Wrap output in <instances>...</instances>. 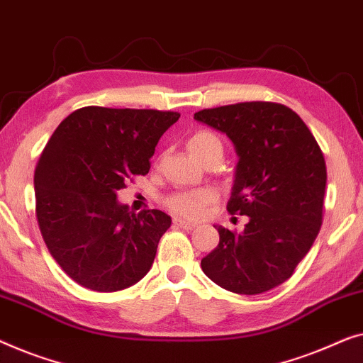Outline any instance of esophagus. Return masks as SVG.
<instances>
[{"label":"esophagus","mask_w":363,"mask_h":363,"mask_svg":"<svg viewBox=\"0 0 363 363\" xmlns=\"http://www.w3.org/2000/svg\"><path fill=\"white\" fill-rule=\"evenodd\" d=\"M174 225L182 228V230H192V228L196 227V223L187 222V220H182V218H174Z\"/></svg>","instance_id":"obj_1"}]
</instances>
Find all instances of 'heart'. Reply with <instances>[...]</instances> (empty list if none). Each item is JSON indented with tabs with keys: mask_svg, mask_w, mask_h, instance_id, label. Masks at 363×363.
I'll use <instances>...</instances> for the list:
<instances>
[{
	"mask_svg": "<svg viewBox=\"0 0 363 363\" xmlns=\"http://www.w3.org/2000/svg\"><path fill=\"white\" fill-rule=\"evenodd\" d=\"M189 151L197 157L199 161H202L203 157L213 152L222 155L223 146L220 140L216 135L208 131H197L189 138L187 141ZM217 199V192L211 187H201L194 189V191H182L176 192L167 199V207L177 216L187 217V218H199L203 216L206 207L208 203H212Z\"/></svg>",
	"mask_w": 363,
	"mask_h": 363,
	"instance_id": "1",
	"label": "heart"
}]
</instances>
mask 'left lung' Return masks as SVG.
<instances>
[{"mask_svg": "<svg viewBox=\"0 0 363 363\" xmlns=\"http://www.w3.org/2000/svg\"><path fill=\"white\" fill-rule=\"evenodd\" d=\"M194 120L233 143L238 162L227 211L248 217L242 233L213 225L220 242L202 258V272L237 294L277 288L319 233L328 182L323 151L293 110L272 101L201 110Z\"/></svg>", "mask_w": 363, "mask_h": 363, "instance_id": "left-lung-1", "label": "left lung"}]
</instances>
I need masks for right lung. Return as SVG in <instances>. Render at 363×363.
Here are the masks:
<instances>
[{
	"instance_id": "right-lung-1",
	"label": "right lung",
	"mask_w": 363,
	"mask_h": 363,
	"mask_svg": "<svg viewBox=\"0 0 363 363\" xmlns=\"http://www.w3.org/2000/svg\"><path fill=\"white\" fill-rule=\"evenodd\" d=\"M176 111L85 106L45 145L34 172L40 233L59 267L84 288L111 293L136 284L155 262L171 217L136 216L116 192L147 174Z\"/></svg>"
}]
</instances>
